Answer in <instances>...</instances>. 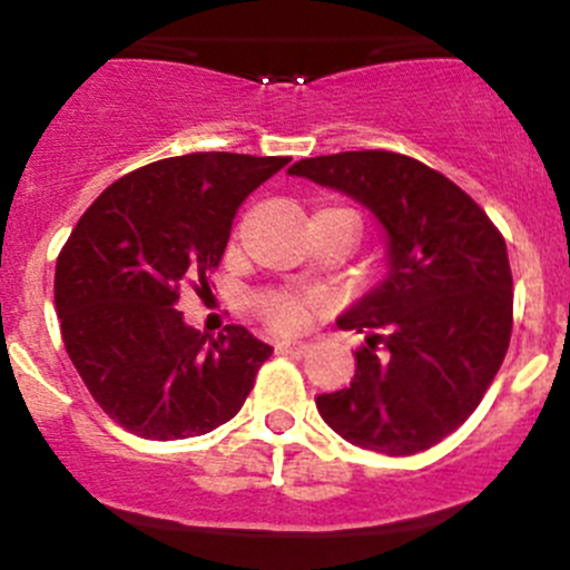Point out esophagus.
Wrapping results in <instances>:
<instances>
[{"label": "esophagus", "instance_id": "obj_1", "mask_svg": "<svg viewBox=\"0 0 570 570\" xmlns=\"http://www.w3.org/2000/svg\"><path fill=\"white\" fill-rule=\"evenodd\" d=\"M278 350L281 353H289L295 355V358H303V355L312 350V344L308 342H297V338H284V342H278Z\"/></svg>", "mask_w": 570, "mask_h": 570}]
</instances>
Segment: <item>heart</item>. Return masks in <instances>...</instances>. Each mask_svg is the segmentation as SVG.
<instances>
[{
    "mask_svg": "<svg viewBox=\"0 0 570 570\" xmlns=\"http://www.w3.org/2000/svg\"><path fill=\"white\" fill-rule=\"evenodd\" d=\"M264 314L273 322L275 327H284V331H292V327H301L308 317L306 301L292 295H273L262 303Z\"/></svg>",
    "mask_w": 570,
    "mask_h": 570,
    "instance_id": "heart-1",
    "label": "heart"
}]
</instances>
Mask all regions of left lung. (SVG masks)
<instances>
[{
	"mask_svg": "<svg viewBox=\"0 0 570 570\" xmlns=\"http://www.w3.org/2000/svg\"><path fill=\"white\" fill-rule=\"evenodd\" d=\"M370 209L386 275L336 325L366 331L355 375L317 396L331 430L361 450L416 455L458 430L502 366L513 327L508 245L458 184L392 151H342L286 170Z\"/></svg>",
	"mask_w": 570,
	"mask_h": 570,
	"instance_id": "1",
	"label": "left lung"
}]
</instances>
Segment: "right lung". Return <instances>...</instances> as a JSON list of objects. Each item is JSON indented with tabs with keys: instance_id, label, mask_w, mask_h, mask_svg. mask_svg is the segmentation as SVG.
I'll use <instances>...</instances> for the list:
<instances>
[{
	"instance_id": "obj_1",
	"label": "right lung",
	"mask_w": 570,
	"mask_h": 570,
	"mask_svg": "<svg viewBox=\"0 0 570 570\" xmlns=\"http://www.w3.org/2000/svg\"><path fill=\"white\" fill-rule=\"evenodd\" d=\"M289 157L206 151L159 159L109 184L57 256L55 308L71 364L101 411L154 441L234 419L273 347L248 327L209 338L176 312L206 284L232 220Z\"/></svg>"
}]
</instances>
